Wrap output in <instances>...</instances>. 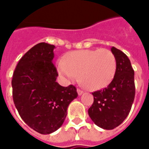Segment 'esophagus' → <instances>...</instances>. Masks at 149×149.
<instances>
[{
  "mask_svg": "<svg viewBox=\"0 0 149 149\" xmlns=\"http://www.w3.org/2000/svg\"><path fill=\"white\" fill-rule=\"evenodd\" d=\"M77 93H78V95H81L84 93V91H82V90H80V89L77 88Z\"/></svg>",
  "mask_w": 149,
  "mask_h": 149,
  "instance_id": "esophagus-1",
  "label": "esophagus"
}]
</instances>
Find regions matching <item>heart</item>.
Wrapping results in <instances>:
<instances>
[{"mask_svg": "<svg viewBox=\"0 0 149 149\" xmlns=\"http://www.w3.org/2000/svg\"><path fill=\"white\" fill-rule=\"evenodd\" d=\"M116 59L107 49H81L66 55L58 61V73L72 82L80 76L86 88L96 91L109 85L116 72Z\"/></svg>", "mask_w": 149, "mask_h": 149, "instance_id": "obj_1", "label": "heart"}]
</instances>
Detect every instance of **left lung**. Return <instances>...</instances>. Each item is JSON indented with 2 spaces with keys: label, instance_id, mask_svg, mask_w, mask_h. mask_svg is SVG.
Returning <instances> with one entry per match:
<instances>
[{
  "label": "left lung",
  "instance_id": "obj_1",
  "mask_svg": "<svg viewBox=\"0 0 149 149\" xmlns=\"http://www.w3.org/2000/svg\"><path fill=\"white\" fill-rule=\"evenodd\" d=\"M116 59V72L103 90L92 93L94 102L88 109L89 117L99 127L113 130L126 118L135 97L134 71L128 57L115 47L111 48Z\"/></svg>",
  "mask_w": 149,
  "mask_h": 149
}]
</instances>
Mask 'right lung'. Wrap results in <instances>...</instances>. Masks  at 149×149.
Returning a JSON list of instances; mask_svg holds the SVG:
<instances>
[{
    "mask_svg": "<svg viewBox=\"0 0 149 149\" xmlns=\"http://www.w3.org/2000/svg\"><path fill=\"white\" fill-rule=\"evenodd\" d=\"M55 47L40 42L22 57L12 80L13 96L21 118L41 134H49L62 125L67 109L78 96L76 87L56 81L53 64Z\"/></svg>",
    "mask_w": 149,
    "mask_h": 149,
    "instance_id": "1",
    "label": "right lung"
}]
</instances>
